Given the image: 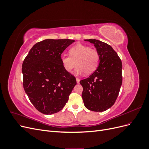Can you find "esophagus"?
Masks as SVG:
<instances>
[{
	"instance_id": "obj_1",
	"label": "esophagus",
	"mask_w": 149,
	"mask_h": 149,
	"mask_svg": "<svg viewBox=\"0 0 149 149\" xmlns=\"http://www.w3.org/2000/svg\"><path fill=\"white\" fill-rule=\"evenodd\" d=\"M76 83H79V81H80V79H79L78 78H76Z\"/></svg>"
}]
</instances>
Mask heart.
<instances>
[{
  "label": "heart",
  "mask_w": 149,
  "mask_h": 149,
  "mask_svg": "<svg viewBox=\"0 0 149 149\" xmlns=\"http://www.w3.org/2000/svg\"><path fill=\"white\" fill-rule=\"evenodd\" d=\"M70 55H63L61 57V64L66 72L71 73L74 67L76 72L81 74H89L95 71L100 61V55L95 49L90 48L82 43H78L70 49ZM77 63H75V62Z\"/></svg>",
  "instance_id": "b5f03b06"
}]
</instances>
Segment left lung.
I'll return each instance as SVG.
<instances>
[{"label": "left lung", "mask_w": 149, "mask_h": 149, "mask_svg": "<svg viewBox=\"0 0 149 149\" xmlns=\"http://www.w3.org/2000/svg\"><path fill=\"white\" fill-rule=\"evenodd\" d=\"M93 43L100 55V63L89 78L80 81L84 106L90 111H105L114 104L123 82L122 62L113 48L96 39L84 40Z\"/></svg>", "instance_id": "1"}]
</instances>
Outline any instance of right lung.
<instances>
[{
    "instance_id": "1",
    "label": "right lung",
    "mask_w": 149,
    "mask_h": 149,
    "mask_svg": "<svg viewBox=\"0 0 149 149\" xmlns=\"http://www.w3.org/2000/svg\"><path fill=\"white\" fill-rule=\"evenodd\" d=\"M74 40L46 39L35 44L22 64L23 86L31 104L44 114L61 111L74 86V76L64 69L61 55Z\"/></svg>"
}]
</instances>
